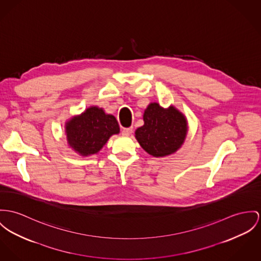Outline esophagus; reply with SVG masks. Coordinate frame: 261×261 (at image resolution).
Returning <instances> with one entry per match:
<instances>
[{"instance_id":"1","label":"esophagus","mask_w":261,"mask_h":261,"mask_svg":"<svg viewBox=\"0 0 261 261\" xmlns=\"http://www.w3.org/2000/svg\"><path fill=\"white\" fill-rule=\"evenodd\" d=\"M132 132H133V128H132V127L124 128V129L122 130V134H123V135H125V136H129V135H131V134H132Z\"/></svg>"}]
</instances>
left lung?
<instances>
[{
    "label": "left lung",
    "mask_w": 261,
    "mask_h": 261,
    "mask_svg": "<svg viewBox=\"0 0 261 261\" xmlns=\"http://www.w3.org/2000/svg\"><path fill=\"white\" fill-rule=\"evenodd\" d=\"M144 125L136 132L141 147L154 157H164L175 153L187 135V120L175 107L162 108L151 103L145 110Z\"/></svg>",
    "instance_id": "obj_1"
}]
</instances>
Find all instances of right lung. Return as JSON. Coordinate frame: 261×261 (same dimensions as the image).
<instances>
[{"label": "right lung", "mask_w": 261, "mask_h": 261, "mask_svg": "<svg viewBox=\"0 0 261 261\" xmlns=\"http://www.w3.org/2000/svg\"><path fill=\"white\" fill-rule=\"evenodd\" d=\"M65 128L69 146L82 156L96 154L110 136L119 133L116 118L98 107L88 108L68 121Z\"/></svg>", "instance_id": "1"}]
</instances>
